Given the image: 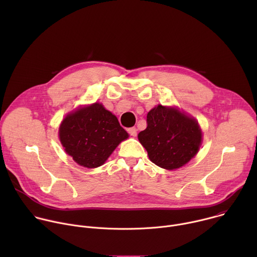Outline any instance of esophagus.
I'll list each match as a JSON object with an SVG mask.
<instances>
[{
	"mask_svg": "<svg viewBox=\"0 0 257 257\" xmlns=\"http://www.w3.org/2000/svg\"><path fill=\"white\" fill-rule=\"evenodd\" d=\"M128 133L131 135V136H136L137 134V129L135 127H131L128 129Z\"/></svg>",
	"mask_w": 257,
	"mask_h": 257,
	"instance_id": "obj_1",
	"label": "esophagus"
}]
</instances>
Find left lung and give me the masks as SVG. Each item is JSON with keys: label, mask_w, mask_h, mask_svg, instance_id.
Returning <instances> with one entry per match:
<instances>
[{"label": "left lung", "mask_w": 257, "mask_h": 257, "mask_svg": "<svg viewBox=\"0 0 257 257\" xmlns=\"http://www.w3.org/2000/svg\"><path fill=\"white\" fill-rule=\"evenodd\" d=\"M148 127L138 139L150 160L166 170L186 165L198 153L202 132L198 122L177 107L159 104L146 116Z\"/></svg>", "instance_id": "obj_1"}]
</instances>
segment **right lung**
Returning <instances> with one entry per match:
<instances>
[{
	"mask_svg": "<svg viewBox=\"0 0 257 257\" xmlns=\"http://www.w3.org/2000/svg\"><path fill=\"white\" fill-rule=\"evenodd\" d=\"M59 137L73 160L92 169L103 165L129 135L115 115L94 102L68 114L60 125Z\"/></svg>",
	"mask_w": 257,
	"mask_h": 257,
	"instance_id": "right-lung-1",
	"label": "right lung"
}]
</instances>
